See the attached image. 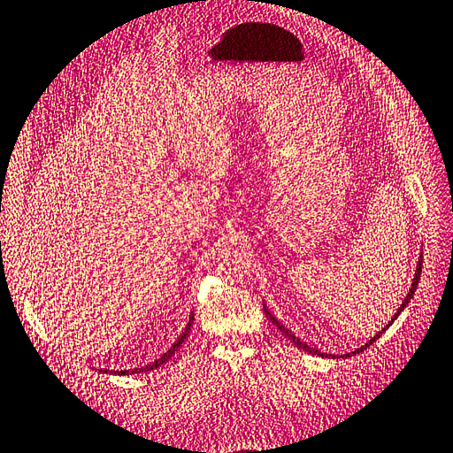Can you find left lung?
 Wrapping results in <instances>:
<instances>
[{"label": "left lung", "instance_id": "8db88e82", "mask_svg": "<svg viewBox=\"0 0 453 453\" xmlns=\"http://www.w3.org/2000/svg\"><path fill=\"white\" fill-rule=\"evenodd\" d=\"M420 273H422V259H418V263H416V273H414V279H412V285H411V290H409V295H406V298H404V303L401 304V308H398L396 310V314L391 318V322H388L387 324V327L388 326H391L395 320H396V318L398 316H401V312H403V310L406 308V306H409V303H411V298L414 296V290H416V287H418V280H420ZM263 310H265V316H267L269 318V320L274 324V326H277L279 327V330L282 332V334H285L287 335V338L292 342V343H295L296 345V348L298 349H304V351H310V353H312V356H322V357H335V356H332V353H330V356H327V353H322V351H318L316 348H310V345L306 343V342H300L298 338H296V335L295 334H292L290 330H287V327L285 326H282L279 320H277V318H274L271 312H269V308H267V304H263ZM387 327H383V330H380L377 335H373V338H371L365 345H361V348L359 349H356V351H351V353H345V356L343 357H351L353 356V353H359V351H363V349H367L369 348V345L371 343H375L379 338H380V335H383L385 332H387Z\"/></svg>", "mask_w": 453, "mask_h": 453}]
</instances>
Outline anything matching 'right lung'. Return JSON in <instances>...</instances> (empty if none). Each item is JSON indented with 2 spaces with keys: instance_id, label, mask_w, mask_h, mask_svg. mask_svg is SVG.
<instances>
[{
  "instance_id": "obj_1",
  "label": "right lung",
  "mask_w": 453,
  "mask_h": 453,
  "mask_svg": "<svg viewBox=\"0 0 453 453\" xmlns=\"http://www.w3.org/2000/svg\"><path fill=\"white\" fill-rule=\"evenodd\" d=\"M192 320H194V314H190V320H188V324H186L184 332L179 335V340H176V342L171 345V349H168L166 353H163V356L158 357V359H155L153 363H149V365H145L143 369H123V371H111V373H119V375H129V373H143V371H153V369H157V367L165 365V363H166L168 359H171V357L174 356V351H179V348H180V345L184 343L186 335H188V332H190ZM100 371H102V369H100Z\"/></svg>"
}]
</instances>
